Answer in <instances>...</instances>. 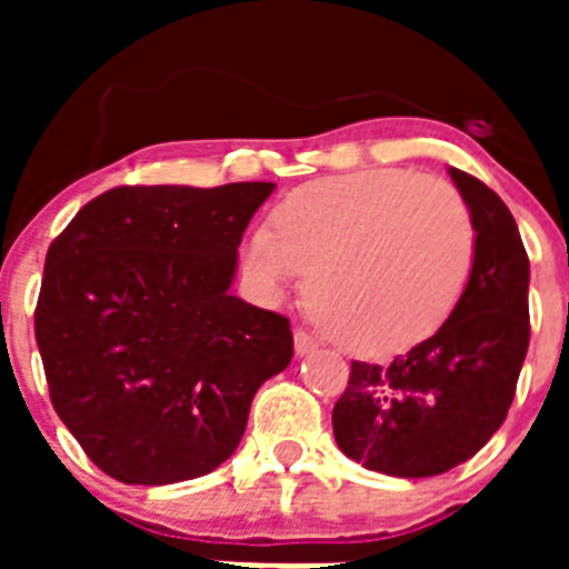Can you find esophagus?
<instances>
[{
  "mask_svg": "<svg viewBox=\"0 0 569 569\" xmlns=\"http://www.w3.org/2000/svg\"><path fill=\"white\" fill-rule=\"evenodd\" d=\"M293 345H296V356H313L316 350H319V341H316L310 333H305V330H296Z\"/></svg>",
  "mask_w": 569,
  "mask_h": 569,
  "instance_id": "34e87169",
  "label": "esophagus"
}]
</instances>
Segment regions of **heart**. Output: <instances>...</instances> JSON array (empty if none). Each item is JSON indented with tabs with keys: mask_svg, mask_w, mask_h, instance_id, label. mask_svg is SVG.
<instances>
[{
	"mask_svg": "<svg viewBox=\"0 0 569 569\" xmlns=\"http://www.w3.org/2000/svg\"><path fill=\"white\" fill-rule=\"evenodd\" d=\"M244 268L268 293L308 273V308L359 353H396L450 319L476 264L465 196L401 168L310 182L279 204L276 230H250Z\"/></svg>",
	"mask_w": 569,
	"mask_h": 569,
	"instance_id": "1",
	"label": "heart"
}]
</instances>
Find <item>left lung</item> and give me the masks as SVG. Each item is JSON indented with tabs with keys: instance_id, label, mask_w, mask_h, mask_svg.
I'll list each match as a JSON object with an SVG mask.
<instances>
[{
	"instance_id": "1",
	"label": "left lung",
	"mask_w": 569,
	"mask_h": 569,
	"mask_svg": "<svg viewBox=\"0 0 569 569\" xmlns=\"http://www.w3.org/2000/svg\"><path fill=\"white\" fill-rule=\"evenodd\" d=\"M476 224V264L450 319L387 367L353 361L333 436L367 470L427 479L472 459L507 419L530 345V259L516 219L476 176L450 168Z\"/></svg>"
}]
</instances>
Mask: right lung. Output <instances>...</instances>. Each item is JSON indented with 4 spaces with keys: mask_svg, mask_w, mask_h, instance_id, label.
<instances>
[{
    "mask_svg": "<svg viewBox=\"0 0 569 569\" xmlns=\"http://www.w3.org/2000/svg\"><path fill=\"white\" fill-rule=\"evenodd\" d=\"M273 182L124 184L53 239L37 301L50 401L124 485H173L239 447L250 401L293 359L290 321L230 296Z\"/></svg>",
    "mask_w": 569,
    "mask_h": 569,
    "instance_id": "obj_1",
    "label": "right lung"
}]
</instances>
